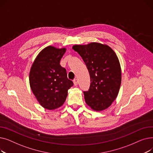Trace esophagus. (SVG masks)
<instances>
[{
	"instance_id": "esophagus-1",
	"label": "esophagus",
	"mask_w": 153,
	"mask_h": 153,
	"mask_svg": "<svg viewBox=\"0 0 153 153\" xmlns=\"http://www.w3.org/2000/svg\"><path fill=\"white\" fill-rule=\"evenodd\" d=\"M74 85H77L78 84V80L77 79H75L74 80Z\"/></svg>"
}]
</instances>
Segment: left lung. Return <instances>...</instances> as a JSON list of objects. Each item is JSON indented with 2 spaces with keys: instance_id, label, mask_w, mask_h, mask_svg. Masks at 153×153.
I'll list each match as a JSON object with an SVG mask.
<instances>
[{
  "instance_id": "obj_1",
  "label": "left lung",
  "mask_w": 153,
  "mask_h": 153,
  "mask_svg": "<svg viewBox=\"0 0 153 153\" xmlns=\"http://www.w3.org/2000/svg\"><path fill=\"white\" fill-rule=\"evenodd\" d=\"M72 49L81 56L89 72V89L84 92L86 103L95 111L107 108L117 97L122 81L115 53L108 46L99 43L74 45Z\"/></svg>"
}]
</instances>
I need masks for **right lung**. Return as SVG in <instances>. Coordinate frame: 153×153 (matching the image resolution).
Wrapping results in <instances>:
<instances>
[{"label": "right lung", "instance_id": "add662e5", "mask_svg": "<svg viewBox=\"0 0 153 153\" xmlns=\"http://www.w3.org/2000/svg\"><path fill=\"white\" fill-rule=\"evenodd\" d=\"M66 50L51 46L45 48L37 56L30 72L31 91L40 105L48 110L62 105L68 89L73 85L66 69L59 64Z\"/></svg>", "mask_w": 153, "mask_h": 153}]
</instances>
